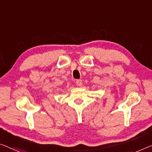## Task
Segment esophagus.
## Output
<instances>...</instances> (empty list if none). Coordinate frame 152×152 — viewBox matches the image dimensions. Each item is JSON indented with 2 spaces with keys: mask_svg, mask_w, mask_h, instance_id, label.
Here are the masks:
<instances>
[{
  "mask_svg": "<svg viewBox=\"0 0 152 152\" xmlns=\"http://www.w3.org/2000/svg\"><path fill=\"white\" fill-rule=\"evenodd\" d=\"M76 84L79 86H82L83 84V82H82V80L81 79H77L76 80Z\"/></svg>",
  "mask_w": 152,
  "mask_h": 152,
  "instance_id": "1",
  "label": "esophagus"
}]
</instances>
